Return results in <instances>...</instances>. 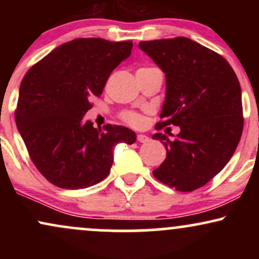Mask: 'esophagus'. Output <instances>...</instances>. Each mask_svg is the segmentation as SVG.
Masks as SVG:
<instances>
[{
	"label": "esophagus",
	"instance_id": "34e87169",
	"mask_svg": "<svg viewBox=\"0 0 259 259\" xmlns=\"http://www.w3.org/2000/svg\"><path fill=\"white\" fill-rule=\"evenodd\" d=\"M138 141L139 142H142V144H145V142H148L150 141V138H148L147 135H144V134H139L138 135Z\"/></svg>",
	"mask_w": 259,
	"mask_h": 259
}]
</instances>
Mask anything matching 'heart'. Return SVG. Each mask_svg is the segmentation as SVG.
I'll return each instance as SVG.
<instances>
[{
    "label": "heart",
    "mask_w": 259,
    "mask_h": 259,
    "mask_svg": "<svg viewBox=\"0 0 259 259\" xmlns=\"http://www.w3.org/2000/svg\"><path fill=\"white\" fill-rule=\"evenodd\" d=\"M140 69H145V68H140ZM120 118L123 119L125 123L130 124V125L133 126H139L140 124L142 123V119L141 117L138 114V113L135 112H132V111H125L121 113Z\"/></svg>",
    "instance_id": "b5f03b06"
}]
</instances>
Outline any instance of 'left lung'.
Wrapping results in <instances>:
<instances>
[{
	"label": "left lung",
	"instance_id": "obj_1",
	"mask_svg": "<svg viewBox=\"0 0 259 259\" xmlns=\"http://www.w3.org/2000/svg\"><path fill=\"white\" fill-rule=\"evenodd\" d=\"M139 47L165 74V100L157 129L180 127L170 141L160 140L167 157L156 179L178 191L200 189L227 165L243 129L241 88L221 55L187 37L141 41Z\"/></svg>",
	"mask_w": 259,
	"mask_h": 259
}]
</instances>
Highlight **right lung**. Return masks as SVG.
<instances>
[{"mask_svg":"<svg viewBox=\"0 0 259 259\" xmlns=\"http://www.w3.org/2000/svg\"><path fill=\"white\" fill-rule=\"evenodd\" d=\"M132 41L100 37L65 42L34 64L19 88L17 127L37 170L53 185L78 190L111 171L113 148L136 141L133 130L82 117L100 97L109 75L132 55Z\"/></svg>","mask_w":259,"mask_h":259,"instance_id":"1","label":"right lung"}]
</instances>
